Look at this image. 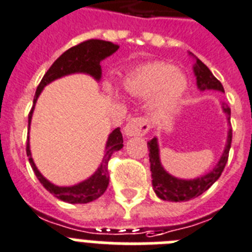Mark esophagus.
Returning a JSON list of instances; mask_svg holds the SVG:
<instances>
[{
  "label": "esophagus",
  "instance_id": "1",
  "mask_svg": "<svg viewBox=\"0 0 252 252\" xmlns=\"http://www.w3.org/2000/svg\"><path fill=\"white\" fill-rule=\"evenodd\" d=\"M150 130L149 120L147 117H134L127 122L125 132L127 136H143Z\"/></svg>",
  "mask_w": 252,
  "mask_h": 252
}]
</instances>
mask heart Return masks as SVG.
<instances>
[{
    "label": "heart",
    "mask_w": 252,
    "mask_h": 252,
    "mask_svg": "<svg viewBox=\"0 0 252 252\" xmlns=\"http://www.w3.org/2000/svg\"><path fill=\"white\" fill-rule=\"evenodd\" d=\"M186 85V77L181 72L173 71L172 64L164 62H157L143 67L128 84L130 89L139 94L152 93L160 88L157 98V104L160 107L168 105L181 95Z\"/></svg>",
    "instance_id": "heart-1"
}]
</instances>
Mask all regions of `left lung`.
I'll use <instances>...</instances> for the list:
<instances>
[{"instance_id":"obj_1","label":"left lung","mask_w":252,"mask_h":252,"mask_svg":"<svg viewBox=\"0 0 252 252\" xmlns=\"http://www.w3.org/2000/svg\"><path fill=\"white\" fill-rule=\"evenodd\" d=\"M195 75L197 79V87L200 90L214 89L224 92L223 85L220 81L212 74V71L206 67L203 62L197 60L196 66L193 67ZM223 111L228 116H231V109L227 104L223 105ZM229 118V117H228ZM232 143V130L228 132V140L225 145L224 153L222 158L217 164V167L213 169L210 173L203 176V177L195 178V180H178L176 177H172L163 169L160 160H159V150L157 139H152L148 141V149H149V160H150V171H152L153 178V189L156 191L157 196L167 201H189L191 199L200 196L201 193L205 192L208 189L212 186L214 182L220 177L223 169L225 167V163L228 160L229 149H231Z\"/></svg>"}]
</instances>
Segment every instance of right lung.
Returning <instances> with one entry per match:
<instances>
[{
	"label": "right lung",
	"mask_w": 252,
	"mask_h": 252,
	"mask_svg": "<svg viewBox=\"0 0 252 252\" xmlns=\"http://www.w3.org/2000/svg\"><path fill=\"white\" fill-rule=\"evenodd\" d=\"M118 44H115L112 42H105L100 39H88L85 42H81L76 46L71 47L66 52L62 53L59 59L53 62V64L49 67L43 79L40 80L39 85L36 88L35 95H34L33 107L30 109L29 116H28V126H30L32 121V115H33L34 104H35L38 96L43 88L46 87L47 84L53 81L55 79L63 76V75L72 74V72H87L94 76L95 79L100 77V64L99 62L103 59L111 56L118 49ZM124 147V139L122 134L120 131V127L115 128L112 131L111 135L107 141V147H105L104 157H103L102 164L98 168V171L94 173L87 181L81 182L79 185L71 186V188H59L55 186L46 178L43 177L36 169L35 164L33 162L32 154L29 149V140L27 141V156L29 158V163L35 173L36 178L39 180L40 184L47 189L51 193H53L56 197H59L62 201L71 204H87L98 199L105 192L109 184V175H108V162L109 158L116 150H120Z\"/></svg>",
	"instance_id": "1"
}]
</instances>
